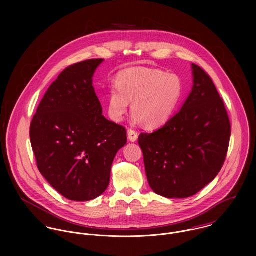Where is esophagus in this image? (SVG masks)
Here are the masks:
<instances>
[{
    "label": "esophagus",
    "mask_w": 256,
    "mask_h": 256,
    "mask_svg": "<svg viewBox=\"0 0 256 256\" xmlns=\"http://www.w3.org/2000/svg\"><path fill=\"white\" fill-rule=\"evenodd\" d=\"M127 134H128V139H129L130 142H136V141H137V139H138V133H137L136 131L129 129V130L127 131Z\"/></svg>",
    "instance_id": "34e87169"
}]
</instances>
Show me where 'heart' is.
Here are the masks:
<instances>
[{
    "instance_id": "heart-1",
    "label": "heart",
    "mask_w": 256,
    "mask_h": 256,
    "mask_svg": "<svg viewBox=\"0 0 256 256\" xmlns=\"http://www.w3.org/2000/svg\"><path fill=\"white\" fill-rule=\"evenodd\" d=\"M183 94L180 78L158 69L128 68L117 74L108 96V111L119 122L132 102V119L148 128H158L170 121Z\"/></svg>"
}]
</instances>
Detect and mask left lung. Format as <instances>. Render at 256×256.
<instances>
[{
  "label": "left lung",
  "instance_id": "left-lung-1",
  "mask_svg": "<svg viewBox=\"0 0 256 256\" xmlns=\"http://www.w3.org/2000/svg\"><path fill=\"white\" fill-rule=\"evenodd\" d=\"M191 68L193 86L182 108L138 139L150 187L166 198L193 196L213 182L230 143V119L213 80L199 66Z\"/></svg>",
  "mask_w": 256,
  "mask_h": 256
}]
</instances>
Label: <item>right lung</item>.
<instances>
[{"instance_id": "1", "label": "right lung", "mask_w": 256, "mask_h": 256, "mask_svg": "<svg viewBox=\"0 0 256 256\" xmlns=\"http://www.w3.org/2000/svg\"><path fill=\"white\" fill-rule=\"evenodd\" d=\"M104 59L65 69L49 86L30 124L37 168L65 198L90 201L108 187L117 152L126 145L124 127L108 120L92 86Z\"/></svg>"}]
</instances>
